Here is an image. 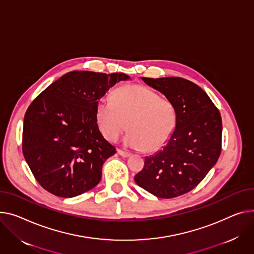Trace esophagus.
Returning a JSON list of instances; mask_svg holds the SVG:
<instances>
[{
    "label": "esophagus",
    "mask_w": 254,
    "mask_h": 254,
    "mask_svg": "<svg viewBox=\"0 0 254 254\" xmlns=\"http://www.w3.org/2000/svg\"><path fill=\"white\" fill-rule=\"evenodd\" d=\"M117 153L120 154L121 156H123V157H129L130 156V154L128 153V152H126V151H124L122 149H118L117 150Z\"/></svg>",
    "instance_id": "1"
}]
</instances>
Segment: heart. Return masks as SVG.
Segmentation results:
<instances>
[{"instance_id": "heart-1", "label": "heart", "mask_w": 254, "mask_h": 254, "mask_svg": "<svg viewBox=\"0 0 254 254\" xmlns=\"http://www.w3.org/2000/svg\"><path fill=\"white\" fill-rule=\"evenodd\" d=\"M96 120L105 139L115 142L128 127L124 144L132 149L156 152L171 140L178 113L172 101L141 84L116 89L112 101L100 100Z\"/></svg>"}]
</instances>
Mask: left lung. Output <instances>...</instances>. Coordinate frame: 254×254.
<instances>
[{
    "mask_svg": "<svg viewBox=\"0 0 254 254\" xmlns=\"http://www.w3.org/2000/svg\"><path fill=\"white\" fill-rule=\"evenodd\" d=\"M142 79L172 101L178 122L162 150L145 158L134 182L158 198H175L193 190L221 155V113L208 95L188 79L174 76Z\"/></svg>",
    "mask_w": 254,
    "mask_h": 254,
    "instance_id": "obj_1",
    "label": "left lung"
}]
</instances>
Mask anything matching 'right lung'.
<instances>
[{
  "mask_svg": "<svg viewBox=\"0 0 254 254\" xmlns=\"http://www.w3.org/2000/svg\"><path fill=\"white\" fill-rule=\"evenodd\" d=\"M125 73L70 71L51 83L26 110L22 151L48 192L71 198L99 184L102 166L116 153L96 120L99 100Z\"/></svg>",
  "mask_w": 254,
  "mask_h": 254,
  "instance_id": "right-lung-1",
  "label": "right lung"
}]
</instances>
